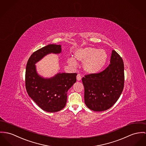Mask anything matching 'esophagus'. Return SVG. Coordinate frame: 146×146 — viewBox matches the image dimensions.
Listing matches in <instances>:
<instances>
[{
	"mask_svg": "<svg viewBox=\"0 0 146 146\" xmlns=\"http://www.w3.org/2000/svg\"><path fill=\"white\" fill-rule=\"evenodd\" d=\"M81 79H82L81 75H80V74L78 73V74H77V80H80Z\"/></svg>",
	"mask_w": 146,
	"mask_h": 146,
	"instance_id": "1",
	"label": "esophagus"
}]
</instances>
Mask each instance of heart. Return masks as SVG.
<instances>
[{"label": "heart", "mask_w": 146, "mask_h": 146, "mask_svg": "<svg viewBox=\"0 0 146 146\" xmlns=\"http://www.w3.org/2000/svg\"><path fill=\"white\" fill-rule=\"evenodd\" d=\"M75 58L82 63H84V70L90 74L99 72L104 66L107 60V54L105 50L88 46L78 49L74 52ZM69 64L75 66L76 61L73 58L68 59Z\"/></svg>", "instance_id": "b5f03b06"}]
</instances>
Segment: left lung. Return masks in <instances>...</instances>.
<instances>
[{
	"instance_id": "8db88e82",
	"label": "left lung",
	"mask_w": 146,
	"mask_h": 146,
	"mask_svg": "<svg viewBox=\"0 0 146 146\" xmlns=\"http://www.w3.org/2000/svg\"><path fill=\"white\" fill-rule=\"evenodd\" d=\"M82 80L87 107L97 112L108 110L118 100L123 90L122 58L113 50L110 64L107 67L100 73L86 75Z\"/></svg>"
}]
</instances>
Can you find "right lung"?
Listing matches in <instances>:
<instances>
[{"mask_svg": "<svg viewBox=\"0 0 146 146\" xmlns=\"http://www.w3.org/2000/svg\"><path fill=\"white\" fill-rule=\"evenodd\" d=\"M61 52L60 45L45 46L34 52L26 66L27 92L40 108L48 112H58L65 107L68 90L76 83L77 74L59 73L53 77L44 78L38 74L35 64L48 54Z\"/></svg>", "mask_w": 146, "mask_h": 146, "instance_id": "right-lung-1", "label": "right lung"}]
</instances>
